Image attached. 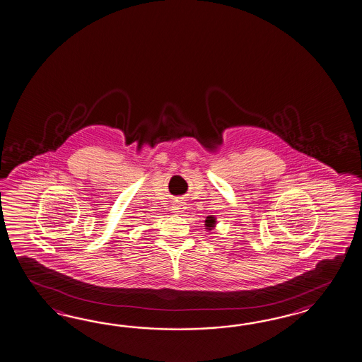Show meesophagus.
I'll return each mask as SVG.
<instances>
[{"label": "esophagus", "mask_w": 362, "mask_h": 362, "mask_svg": "<svg viewBox=\"0 0 362 362\" xmlns=\"http://www.w3.org/2000/svg\"><path fill=\"white\" fill-rule=\"evenodd\" d=\"M185 209H186V204H185L183 202H180V200L174 202V204L171 206V211H173L174 214H182Z\"/></svg>", "instance_id": "obj_1"}]
</instances>
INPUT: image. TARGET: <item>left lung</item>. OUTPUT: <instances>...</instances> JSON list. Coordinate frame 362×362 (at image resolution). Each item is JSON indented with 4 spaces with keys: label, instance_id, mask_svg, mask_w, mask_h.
I'll use <instances>...</instances> for the list:
<instances>
[{
    "label": "left lung",
    "instance_id": "8db88e82",
    "mask_svg": "<svg viewBox=\"0 0 362 362\" xmlns=\"http://www.w3.org/2000/svg\"><path fill=\"white\" fill-rule=\"evenodd\" d=\"M216 225V217L215 216H208L206 218V229L211 230Z\"/></svg>",
    "mask_w": 362,
    "mask_h": 362
}]
</instances>
